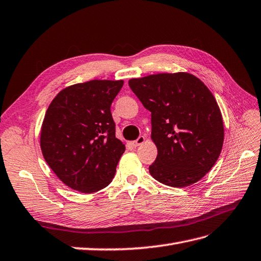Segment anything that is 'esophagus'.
Instances as JSON below:
<instances>
[{
	"mask_svg": "<svg viewBox=\"0 0 261 261\" xmlns=\"http://www.w3.org/2000/svg\"><path fill=\"white\" fill-rule=\"evenodd\" d=\"M144 141H145V138L143 136H140L136 141H132L131 144L133 145V147H139V145H141Z\"/></svg>",
	"mask_w": 261,
	"mask_h": 261,
	"instance_id": "obj_1",
	"label": "esophagus"
}]
</instances>
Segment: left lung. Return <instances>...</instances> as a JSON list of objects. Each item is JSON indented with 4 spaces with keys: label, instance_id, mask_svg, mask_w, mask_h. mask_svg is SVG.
<instances>
[{
    "label": "left lung",
    "instance_id": "8db88e82",
    "mask_svg": "<svg viewBox=\"0 0 261 261\" xmlns=\"http://www.w3.org/2000/svg\"><path fill=\"white\" fill-rule=\"evenodd\" d=\"M129 86L151 112L158 155L150 174L175 188L202 179L219 158L225 138L222 114L210 90L188 72L130 79Z\"/></svg>",
    "mask_w": 261,
    "mask_h": 261
}]
</instances>
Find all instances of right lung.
<instances>
[{
    "instance_id": "obj_1",
    "label": "right lung",
    "mask_w": 261,
    "mask_h": 261,
    "mask_svg": "<svg viewBox=\"0 0 261 261\" xmlns=\"http://www.w3.org/2000/svg\"><path fill=\"white\" fill-rule=\"evenodd\" d=\"M123 80H91L66 87L48 106L40 145L46 163L71 189L82 193L111 184L125 145L116 138L111 103Z\"/></svg>"
}]
</instances>
